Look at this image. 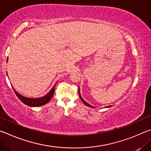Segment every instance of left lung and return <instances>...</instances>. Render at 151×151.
Masks as SVG:
<instances>
[{
  "label": "left lung",
  "mask_w": 151,
  "mask_h": 151,
  "mask_svg": "<svg viewBox=\"0 0 151 151\" xmlns=\"http://www.w3.org/2000/svg\"><path fill=\"white\" fill-rule=\"evenodd\" d=\"M78 90H79V96H80V99H81V101H83V104H85L86 105V106H88V107H92V108H94L93 106H91V105H89V104H88V103H87L86 101H84V100H83V99L82 98V97H81V95H80V88H79V89H78ZM111 107V106H107V107Z\"/></svg>",
  "instance_id": "left-lung-1"
}]
</instances>
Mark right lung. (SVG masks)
Instances as JSON below:
<instances>
[{"label": "right lung", "instance_id": "1", "mask_svg": "<svg viewBox=\"0 0 151 151\" xmlns=\"http://www.w3.org/2000/svg\"><path fill=\"white\" fill-rule=\"evenodd\" d=\"M55 85H54V86L53 87L52 89L49 91L48 93L44 97H40V98H28V97H24L22 96H21L20 94L17 93L14 88H12L14 89L15 94L17 95L18 99H19L22 103H24L25 105H28V106L30 107H40L42 106V105L46 104L47 103H48L50 100L52 98V96L53 95H54L55 90Z\"/></svg>", "mask_w": 151, "mask_h": 151}]
</instances>
